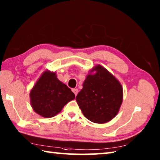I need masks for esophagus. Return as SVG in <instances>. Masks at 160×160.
<instances>
[{
    "label": "esophagus",
    "instance_id": "34e87169",
    "mask_svg": "<svg viewBox=\"0 0 160 160\" xmlns=\"http://www.w3.org/2000/svg\"><path fill=\"white\" fill-rule=\"evenodd\" d=\"M72 91L73 92V93L75 94V95L77 96V94L78 93V89H72Z\"/></svg>",
    "mask_w": 160,
    "mask_h": 160
}]
</instances>
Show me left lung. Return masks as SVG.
Returning a JSON list of instances; mask_svg holds the SVG:
<instances>
[{"mask_svg": "<svg viewBox=\"0 0 160 160\" xmlns=\"http://www.w3.org/2000/svg\"><path fill=\"white\" fill-rule=\"evenodd\" d=\"M76 101L83 115L92 122L107 123L120 109L122 85L105 68L97 65L87 75Z\"/></svg>", "mask_w": 160, "mask_h": 160, "instance_id": "obj_1", "label": "left lung"}]
</instances>
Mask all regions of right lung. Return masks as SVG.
<instances>
[{"mask_svg": "<svg viewBox=\"0 0 160 160\" xmlns=\"http://www.w3.org/2000/svg\"><path fill=\"white\" fill-rule=\"evenodd\" d=\"M30 104L37 114L44 118L57 115L75 94L57 78L56 72L45 70L29 93Z\"/></svg>", "mask_w": 160, "mask_h": 160, "instance_id": "1", "label": "right lung"}]
</instances>
